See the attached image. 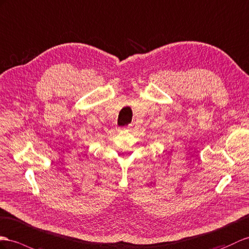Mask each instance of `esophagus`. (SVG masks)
I'll list each match as a JSON object with an SVG mask.
<instances>
[{"label": "esophagus", "mask_w": 249, "mask_h": 249, "mask_svg": "<svg viewBox=\"0 0 249 249\" xmlns=\"http://www.w3.org/2000/svg\"><path fill=\"white\" fill-rule=\"evenodd\" d=\"M133 125H134V124H129V126H126V129H131Z\"/></svg>", "instance_id": "34e87169"}]
</instances>
